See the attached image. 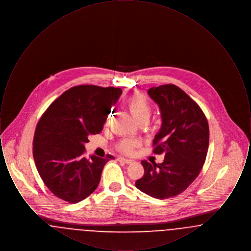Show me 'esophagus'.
<instances>
[{
  "mask_svg": "<svg viewBox=\"0 0 251 251\" xmlns=\"http://www.w3.org/2000/svg\"><path fill=\"white\" fill-rule=\"evenodd\" d=\"M118 160H119L120 162H123V163H126V164H131V163L133 162V160L127 159V158H124V157H119Z\"/></svg>",
  "mask_w": 251,
  "mask_h": 251,
  "instance_id": "obj_1",
  "label": "esophagus"
}]
</instances>
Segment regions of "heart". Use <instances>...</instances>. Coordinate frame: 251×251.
<instances>
[{"instance_id":"b5f03b06","label":"heart","mask_w":251,"mask_h":251,"mask_svg":"<svg viewBox=\"0 0 251 251\" xmlns=\"http://www.w3.org/2000/svg\"><path fill=\"white\" fill-rule=\"evenodd\" d=\"M126 107L131 113L132 118L136 121L149 120L151 114V109L148 99L140 93H135L131 95L126 100ZM136 146L137 142L135 140L125 139L121 141L119 148L121 151L125 153H131Z\"/></svg>"}]
</instances>
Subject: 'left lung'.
<instances>
[{
  "label": "left lung",
  "mask_w": 251,
  "mask_h": 251,
  "mask_svg": "<svg viewBox=\"0 0 251 251\" xmlns=\"http://www.w3.org/2000/svg\"><path fill=\"white\" fill-rule=\"evenodd\" d=\"M148 94L158 104L162 119L153 152L165 153V159L159 165L142 161L144 176L135 186L164 200L182 193L199 176L208 151L209 125L202 110L178 86H153Z\"/></svg>",
  "instance_id": "left-lung-1"
}]
</instances>
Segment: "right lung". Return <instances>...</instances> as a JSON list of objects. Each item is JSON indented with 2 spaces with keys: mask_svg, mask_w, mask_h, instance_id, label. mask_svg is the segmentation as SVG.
<instances>
[{
  "mask_svg": "<svg viewBox=\"0 0 251 251\" xmlns=\"http://www.w3.org/2000/svg\"><path fill=\"white\" fill-rule=\"evenodd\" d=\"M121 93L119 87L74 86L58 97L37 123L33 143L36 169L57 198L80 202L98 187L105 164L115 158H87L84 144L102 131Z\"/></svg>",
  "mask_w": 251,
  "mask_h": 251,
  "instance_id": "right-lung-1",
  "label": "right lung"
}]
</instances>
